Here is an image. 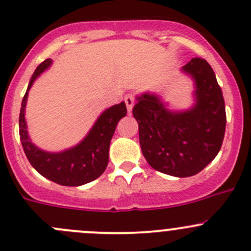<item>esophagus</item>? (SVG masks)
<instances>
[{"mask_svg":"<svg viewBox=\"0 0 251 251\" xmlns=\"http://www.w3.org/2000/svg\"><path fill=\"white\" fill-rule=\"evenodd\" d=\"M124 100H125L126 107H127L128 114H131V111H132V108H133V104H135V98H133L132 95H127V96H125Z\"/></svg>","mask_w":251,"mask_h":251,"instance_id":"34e87169","label":"esophagus"}]
</instances>
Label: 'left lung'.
<instances>
[{"label": "left lung", "mask_w": 251, "mask_h": 251, "mask_svg": "<svg viewBox=\"0 0 251 251\" xmlns=\"http://www.w3.org/2000/svg\"><path fill=\"white\" fill-rule=\"evenodd\" d=\"M196 82V104L174 113L155 95L137 97L132 114L138 123L142 153L149 165L175 177L201 173L217 155L226 130L221 87L209 63L193 58L182 68Z\"/></svg>", "instance_id": "left-lung-1"}]
</instances>
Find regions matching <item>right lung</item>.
Masks as SVG:
<instances>
[{
  "mask_svg": "<svg viewBox=\"0 0 251 251\" xmlns=\"http://www.w3.org/2000/svg\"><path fill=\"white\" fill-rule=\"evenodd\" d=\"M52 60L46 59L36 68L26 93L22 102L19 114V135L23 149L32 168L42 176L62 186L76 187L98 178L107 169L109 160V146L119 120L126 115L125 103L115 104L103 111L82 142L74 148L60 153H48L31 143L25 123V105L27 91L41 73L50 65Z\"/></svg>",
  "mask_w": 251,
  "mask_h": 251,
  "instance_id": "add662e5",
  "label": "right lung"
}]
</instances>
